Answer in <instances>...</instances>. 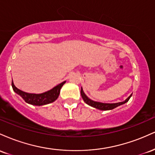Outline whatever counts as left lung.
<instances>
[{
  "label": "left lung",
  "mask_w": 155,
  "mask_h": 155,
  "mask_svg": "<svg viewBox=\"0 0 155 155\" xmlns=\"http://www.w3.org/2000/svg\"><path fill=\"white\" fill-rule=\"evenodd\" d=\"M81 95L84 101L87 104H88L89 106H91L92 107L97 108V109L102 110V111H106V110H111L115 108L117 106H120V105H122L125 103H127V101H129V99L130 98V97L132 96V95H130L126 99L125 101H123V102H120V103H116V104H104V103H101V102H96V101H92L91 99H90L89 97L84 94V92L82 87L81 88Z\"/></svg>",
  "instance_id": "left-lung-1"
}]
</instances>
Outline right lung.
Instances as JSON below:
<instances>
[{
    "label": "right lung",
    "instance_id": "obj_1",
    "mask_svg": "<svg viewBox=\"0 0 155 155\" xmlns=\"http://www.w3.org/2000/svg\"><path fill=\"white\" fill-rule=\"evenodd\" d=\"M65 83V81L60 83V84L57 85L56 87H54V88L49 90V91L41 94L28 93V92H23L16 87L14 84L13 81H12V86L14 91L17 94H18L19 95H20L26 103L31 105H34V106H44V105L54 102V101L58 99V96L60 95V89Z\"/></svg>",
    "mask_w": 155,
    "mask_h": 155
}]
</instances>
